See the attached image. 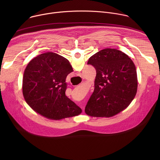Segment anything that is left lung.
I'll return each mask as SVG.
<instances>
[{"label":"left lung","mask_w":160,"mask_h":160,"mask_svg":"<svg viewBox=\"0 0 160 160\" xmlns=\"http://www.w3.org/2000/svg\"><path fill=\"white\" fill-rule=\"evenodd\" d=\"M87 64L96 70L94 90L85 108L87 115L111 117L125 109L138 90V75L132 60L115 49H104Z\"/></svg>","instance_id":"8db88e82"}]
</instances>
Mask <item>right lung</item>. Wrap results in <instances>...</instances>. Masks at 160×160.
<instances>
[{"label": "right lung", "instance_id": "add662e5", "mask_svg": "<svg viewBox=\"0 0 160 160\" xmlns=\"http://www.w3.org/2000/svg\"><path fill=\"white\" fill-rule=\"evenodd\" d=\"M73 71L69 61L51 52L33 58L22 77L26 102L41 116L59 120L79 115L82 109L65 95L66 78Z\"/></svg>", "mask_w": 160, "mask_h": 160}]
</instances>
